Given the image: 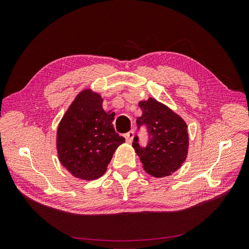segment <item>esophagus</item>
I'll list each match as a JSON object with an SVG mask.
<instances>
[{"label": "esophagus", "instance_id": "1", "mask_svg": "<svg viewBox=\"0 0 249 249\" xmlns=\"http://www.w3.org/2000/svg\"><path fill=\"white\" fill-rule=\"evenodd\" d=\"M124 138H125V141L127 143H131L133 141V138H134V131H130V132H127L126 134H124Z\"/></svg>", "mask_w": 249, "mask_h": 249}]
</instances>
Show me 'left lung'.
Listing matches in <instances>:
<instances>
[{"label": "left lung", "instance_id": "left-lung-1", "mask_svg": "<svg viewBox=\"0 0 249 249\" xmlns=\"http://www.w3.org/2000/svg\"><path fill=\"white\" fill-rule=\"evenodd\" d=\"M138 105L142 110V115L137 118L138 129L146 125L149 140L146 147H140L138 137H135V152L148 175L155 178L170 176L187 158L189 135L185 120L153 97Z\"/></svg>", "mask_w": 249, "mask_h": 249}]
</instances>
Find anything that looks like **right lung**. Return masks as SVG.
<instances>
[{
    "mask_svg": "<svg viewBox=\"0 0 249 249\" xmlns=\"http://www.w3.org/2000/svg\"><path fill=\"white\" fill-rule=\"evenodd\" d=\"M103 109L100 93L85 89L66 110L57 130L59 161L71 176L84 180L101 178L124 138Z\"/></svg>",
    "mask_w": 249,
    "mask_h": 249,
    "instance_id": "obj_1",
    "label": "right lung"
}]
</instances>
